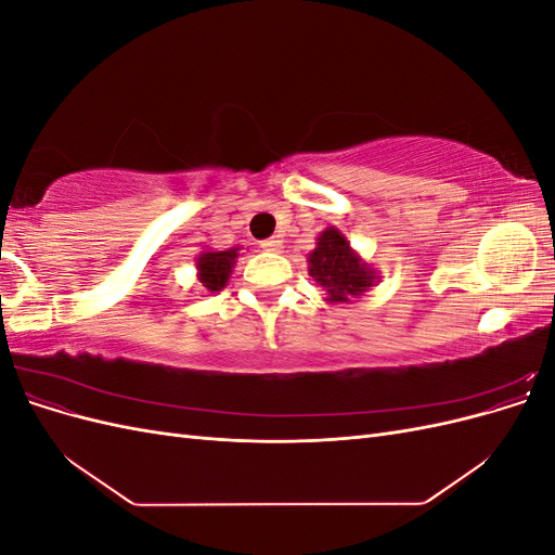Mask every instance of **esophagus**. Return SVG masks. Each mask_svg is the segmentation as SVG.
Segmentation results:
<instances>
[{
	"label": "esophagus",
	"mask_w": 555,
	"mask_h": 555,
	"mask_svg": "<svg viewBox=\"0 0 555 555\" xmlns=\"http://www.w3.org/2000/svg\"><path fill=\"white\" fill-rule=\"evenodd\" d=\"M261 247L266 251H280L282 249V241L280 238H266V241H261Z\"/></svg>",
	"instance_id": "obj_1"
}]
</instances>
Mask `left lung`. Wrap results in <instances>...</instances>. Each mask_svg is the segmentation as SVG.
Returning <instances> with one entry per match:
<instances>
[{"mask_svg":"<svg viewBox=\"0 0 555 555\" xmlns=\"http://www.w3.org/2000/svg\"><path fill=\"white\" fill-rule=\"evenodd\" d=\"M308 266L314 282L326 289L328 304H351L379 278L335 227L319 233L317 247L308 255Z\"/></svg>","mask_w":555,"mask_h":555,"instance_id":"1","label":"left lung"}]
</instances>
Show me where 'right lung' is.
Here are the masks:
<instances>
[{
    "label": "right lung",
    "instance_id": "obj_1",
    "mask_svg": "<svg viewBox=\"0 0 555 555\" xmlns=\"http://www.w3.org/2000/svg\"><path fill=\"white\" fill-rule=\"evenodd\" d=\"M241 247H231L224 251H201L196 257L198 268V282L204 284L208 292H222L229 282V275L236 266Z\"/></svg>",
    "mask_w": 555,
    "mask_h": 555
}]
</instances>
